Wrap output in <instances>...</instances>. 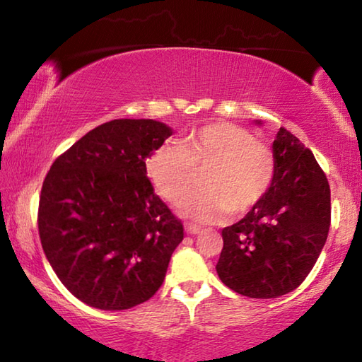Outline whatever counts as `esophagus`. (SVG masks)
Instances as JSON below:
<instances>
[{"instance_id": "34e87169", "label": "esophagus", "mask_w": 362, "mask_h": 362, "mask_svg": "<svg viewBox=\"0 0 362 362\" xmlns=\"http://www.w3.org/2000/svg\"><path fill=\"white\" fill-rule=\"evenodd\" d=\"M185 231L188 233V235H198L201 228H199V226L193 225V223H185Z\"/></svg>"}]
</instances>
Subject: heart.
<instances>
[{"mask_svg": "<svg viewBox=\"0 0 362 362\" xmlns=\"http://www.w3.org/2000/svg\"><path fill=\"white\" fill-rule=\"evenodd\" d=\"M204 170L203 189L183 203L182 211L196 222H216L252 209L274 179L272 148L233 122L216 121L188 134L180 144L166 142L145 159V173L169 204H179Z\"/></svg>", "mask_w": 362, "mask_h": 362, "instance_id": "obj_1", "label": "heart"}]
</instances>
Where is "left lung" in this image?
Listing matches in <instances>:
<instances>
[{
	"mask_svg": "<svg viewBox=\"0 0 362 362\" xmlns=\"http://www.w3.org/2000/svg\"><path fill=\"white\" fill-rule=\"evenodd\" d=\"M268 193L247 216L222 230V283L250 298H274L303 283L326 244L330 188L310 148L284 127L273 142Z\"/></svg>",
	"mask_w": 362,
	"mask_h": 362,
	"instance_id": "1",
	"label": "left lung"
}]
</instances>
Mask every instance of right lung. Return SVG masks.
<instances>
[{
	"label": "right lung",
	"instance_id": "1",
	"mask_svg": "<svg viewBox=\"0 0 362 362\" xmlns=\"http://www.w3.org/2000/svg\"><path fill=\"white\" fill-rule=\"evenodd\" d=\"M170 134L153 119L103 122L64 151L42 182V250L89 306L132 308L163 284L183 225L153 192L145 158Z\"/></svg>",
	"mask_w": 362,
	"mask_h": 362
}]
</instances>
